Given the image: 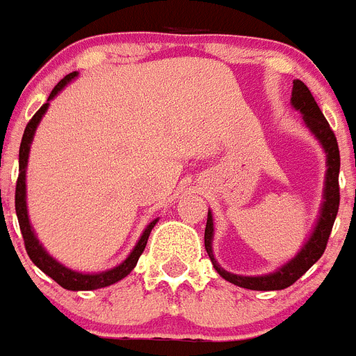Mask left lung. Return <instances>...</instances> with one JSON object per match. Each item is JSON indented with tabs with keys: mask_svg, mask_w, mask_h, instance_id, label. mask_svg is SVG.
I'll list each match as a JSON object with an SVG mask.
<instances>
[{
	"mask_svg": "<svg viewBox=\"0 0 356 356\" xmlns=\"http://www.w3.org/2000/svg\"><path fill=\"white\" fill-rule=\"evenodd\" d=\"M292 97L291 103L296 110L301 112V119H303L305 127L312 131V135L321 143L323 149L326 153V181H325V201L321 205L319 219L317 225L314 226L312 235L305 242V246L301 251L296 254L294 259L289 260L287 264L276 269L275 273L262 276H241L234 275V273L225 271L217 260L213 259L212 253V238H213V219L212 213L209 210V217H207V228H205V250L209 253L210 260H212L216 271L229 282V284L238 285V287L250 289V291H282L294 284L296 280H300L305 273L323 257L328 244L330 234H332L333 222L339 212V201H341V194H339V171H341V155H339V144L335 139V134L330 128L328 121L323 115L321 108L317 106L316 99H314L312 92L308 90L307 85L301 80L292 81Z\"/></svg>",
	"mask_w": 356,
	"mask_h": 356,
	"instance_id": "obj_1",
	"label": "left lung"
}]
</instances>
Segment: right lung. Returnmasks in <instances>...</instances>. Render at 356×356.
Returning <instances> with one entry per match:
<instances>
[{"instance_id":"add662e5","label":"right lung","mask_w":356,"mask_h":356,"mask_svg":"<svg viewBox=\"0 0 356 356\" xmlns=\"http://www.w3.org/2000/svg\"><path fill=\"white\" fill-rule=\"evenodd\" d=\"M76 76H78V72L74 71L71 72V74H67V76L62 78V80L55 85V89L51 90V94H49L48 102L44 103V105L37 110L35 115L30 119V122H28L26 128H24L23 140H21V147H19V176H17V184H15V213H17L19 228H21V234H23L24 248H26L28 257L31 259V262L39 267L40 271L46 273L49 278L55 280L56 284L60 285V287L67 289V291H94V289L108 287V285L115 284V282H119V280H122L124 276L130 275L131 269L137 266V260H139L144 248H146L147 237H149L151 229H153V226L156 225L159 219L151 221L149 225L146 226V229H144L143 235H140L139 242L135 244V248L131 250V253L128 254L127 260H122V262L119 264V266H115L114 269L94 273V275L72 271V269H69V267L62 266L60 262H56L51 254L44 250L42 244H40L39 238H37L35 232H33V228H31L30 225V219H28V209H26V165H28V155H30V146H31V140H33V135H35L37 127H39L40 119H42V115L46 114V110H48L49 102H51L53 97L60 92L62 89H64L65 85H67L72 78H76Z\"/></svg>"}]
</instances>
